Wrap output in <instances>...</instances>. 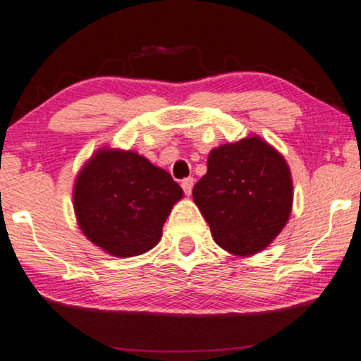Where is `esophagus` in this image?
Wrapping results in <instances>:
<instances>
[{
  "instance_id": "1",
  "label": "esophagus",
  "mask_w": 361,
  "mask_h": 361,
  "mask_svg": "<svg viewBox=\"0 0 361 361\" xmlns=\"http://www.w3.org/2000/svg\"><path fill=\"white\" fill-rule=\"evenodd\" d=\"M194 177H185L184 180H182V189H184V192L187 195H190V192H192V187H194Z\"/></svg>"
}]
</instances>
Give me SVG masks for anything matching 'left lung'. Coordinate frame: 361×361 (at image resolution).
Instances as JSON below:
<instances>
[{
  "label": "left lung",
  "mask_w": 361,
  "mask_h": 361,
  "mask_svg": "<svg viewBox=\"0 0 361 361\" xmlns=\"http://www.w3.org/2000/svg\"><path fill=\"white\" fill-rule=\"evenodd\" d=\"M192 195L215 243L250 256L264 250L288 224L293 179L284 157L251 136L215 147Z\"/></svg>",
  "instance_id": "left-lung-1"
}]
</instances>
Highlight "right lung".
<instances>
[{
  "mask_svg": "<svg viewBox=\"0 0 361 361\" xmlns=\"http://www.w3.org/2000/svg\"><path fill=\"white\" fill-rule=\"evenodd\" d=\"M182 194L169 172L146 157L102 149L77 177L73 207L92 243L118 258H131L159 243L162 225Z\"/></svg>",
  "mask_w": 361,
  "mask_h": 361,
  "instance_id": "1",
  "label": "right lung"
}]
</instances>
